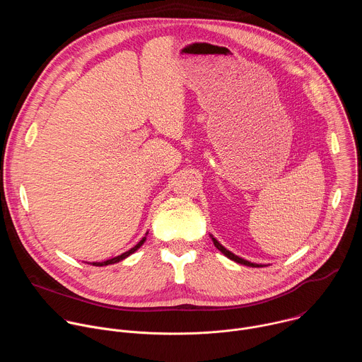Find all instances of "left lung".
Segmentation results:
<instances>
[{
  "mask_svg": "<svg viewBox=\"0 0 362 362\" xmlns=\"http://www.w3.org/2000/svg\"><path fill=\"white\" fill-rule=\"evenodd\" d=\"M211 238H212V240H214V243H215V246L225 255V256H228L229 259H232V261H235V262H238V264H240V265H245V267H252V268H259V267H262V265H259V264H253V262H249V261H246V259H242V257H239V256H236L235 253H232L230 250H228L225 246H222L212 235H211Z\"/></svg>",
  "mask_w": 362,
  "mask_h": 362,
  "instance_id": "1",
  "label": "left lung"
}]
</instances>
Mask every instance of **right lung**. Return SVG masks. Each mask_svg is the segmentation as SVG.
Masks as SVG:
<instances>
[{
	"label": "right lung",
	"mask_w": 362,
	"mask_h": 362,
	"mask_svg": "<svg viewBox=\"0 0 362 362\" xmlns=\"http://www.w3.org/2000/svg\"><path fill=\"white\" fill-rule=\"evenodd\" d=\"M147 235V233H146ZM146 242V236L144 238H141V240L136 245V246H133L132 249H129L127 252H124V253H122V255H119V256H116V257H112V259H107V261H105V262H93L91 265L93 267H106V265H112V264H117V262H120V261H123V259H126L127 256H130L132 253H134L143 243Z\"/></svg>",
	"instance_id": "1"
}]
</instances>
